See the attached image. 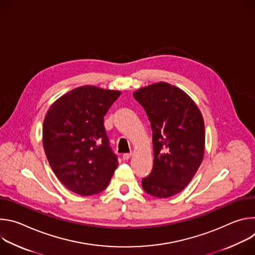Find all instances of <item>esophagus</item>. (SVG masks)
Listing matches in <instances>:
<instances>
[{
  "instance_id": "1",
  "label": "esophagus",
  "mask_w": 255,
  "mask_h": 255,
  "mask_svg": "<svg viewBox=\"0 0 255 255\" xmlns=\"http://www.w3.org/2000/svg\"><path fill=\"white\" fill-rule=\"evenodd\" d=\"M131 156H132V153H131V152H130V153H124V154H123V159H124V160H128Z\"/></svg>"
}]
</instances>
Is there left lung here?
I'll list each match as a JSON object with an SVG mask.
<instances>
[{"instance_id": "left-lung-1", "label": "left lung", "mask_w": 255, "mask_h": 255, "mask_svg": "<svg viewBox=\"0 0 255 255\" xmlns=\"http://www.w3.org/2000/svg\"><path fill=\"white\" fill-rule=\"evenodd\" d=\"M152 129L153 168L142 178L150 196L169 198L183 191L199 169L205 153V124L192 98L179 88L159 82L133 94Z\"/></svg>"}]
</instances>
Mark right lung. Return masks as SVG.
Listing matches in <instances>:
<instances>
[{"label":"right lung","mask_w":255,"mask_h":255,"mask_svg":"<svg viewBox=\"0 0 255 255\" xmlns=\"http://www.w3.org/2000/svg\"><path fill=\"white\" fill-rule=\"evenodd\" d=\"M120 91L83 86L57 99L43 122V148L61 184L80 196L104 191L119 162L104 126V116Z\"/></svg>","instance_id":"1"}]
</instances>
